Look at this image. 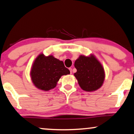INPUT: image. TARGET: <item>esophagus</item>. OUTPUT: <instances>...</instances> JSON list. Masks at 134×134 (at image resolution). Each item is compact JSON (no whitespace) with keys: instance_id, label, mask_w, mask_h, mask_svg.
Segmentation results:
<instances>
[{"instance_id":"34e87169","label":"esophagus","mask_w":134,"mask_h":134,"mask_svg":"<svg viewBox=\"0 0 134 134\" xmlns=\"http://www.w3.org/2000/svg\"><path fill=\"white\" fill-rule=\"evenodd\" d=\"M69 71H70V73L72 74V68H69Z\"/></svg>"}]
</instances>
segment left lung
<instances>
[{
    "mask_svg": "<svg viewBox=\"0 0 134 134\" xmlns=\"http://www.w3.org/2000/svg\"><path fill=\"white\" fill-rule=\"evenodd\" d=\"M74 66L77 72L74 75L83 91L92 92L102 87L105 72L103 66L94 54L80 55L75 61Z\"/></svg>",
    "mask_w": 134,
    "mask_h": 134,
    "instance_id": "1",
    "label": "left lung"
}]
</instances>
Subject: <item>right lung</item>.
I'll return each mask as SVG.
<instances>
[{
  "mask_svg": "<svg viewBox=\"0 0 134 134\" xmlns=\"http://www.w3.org/2000/svg\"><path fill=\"white\" fill-rule=\"evenodd\" d=\"M70 74L64 65L53 55L40 54L34 60L30 71L32 82L38 90L48 91L55 88L60 77Z\"/></svg>",
  "mask_w": 134,
  "mask_h": 134,
  "instance_id": "add662e5",
  "label": "right lung"
}]
</instances>
